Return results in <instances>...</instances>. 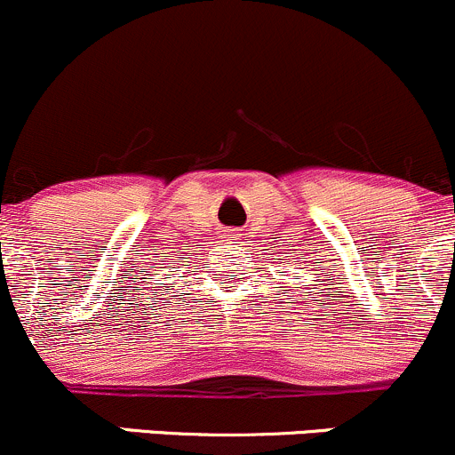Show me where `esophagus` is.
Listing matches in <instances>:
<instances>
[{"label": "esophagus", "mask_w": 455, "mask_h": 455, "mask_svg": "<svg viewBox=\"0 0 455 455\" xmlns=\"http://www.w3.org/2000/svg\"><path fill=\"white\" fill-rule=\"evenodd\" d=\"M226 238H228V241H236V238H238V234H236V229H228V234H226Z\"/></svg>", "instance_id": "esophagus-1"}]
</instances>
